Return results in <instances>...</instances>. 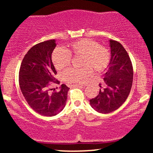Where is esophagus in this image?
Masks as SVG:
<instances>
[{
	"instance_id": "1",
	"label": "esophagus",
	"mask_w": 153,
	"mask_h": 153,
	"mask_svg": "<svg viewBox=\"0 0 153 153\" xmlns=\"http://www.w3.org/2000/svg\"><path fill=\"white\" fill-rule=\"evenodd\" d=\"M72 86L73 87H78V88H80V87H84V85H72Z\"/></svg>"
}]
</instances>
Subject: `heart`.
<instances>
[{"mask_svg":"<svg viewBox=\"0 0 153 153\" xmlns=\"http://www.w3.org/2000/svg\"><path fill=\"white\" fill-rule=\"evenodd\" d=\"M71 57H81L80 66L82 68H70L63 73L66 81L74 83L85 82L91 74V70L96 73L103 71L110 60L108 49L86 39L70 44L65 49H56L52 55L56 69L60 71L66 68L71 62Z\"/></svg>","mask_w":153,"mask_h":153,"instance_id":"heart-1","label":"heart"}]
</instances>
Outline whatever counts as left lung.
I'll return each instance as SVG.
<instances>
[{
  "instance_id": "1",
  "label": "left lung",
  "mask_w": 153,
  "mask_h": 153,
  "mask_svg": "<svg viewBox=\"0 0 153 153\" xmlns=\"http://www.w3.org/2000/svg\"><path fill=\"white\" fill-rule=\"evenodd\" d=\"M111 58L103 74L104 88L99 86V94L90 100L91 107L101 114L119 108L130 93L133 81V68L129 54L119 42L109 39Z\"/></svg>"
}]
</instances>
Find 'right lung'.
Instances as JSON below:
<instances>
[{"label":"right lung","instance_id":"1","mask_svg":"<svg viewBox=\"0 0 153 153\" xmlns=\"http://www.w3.org/2000/svg\"><path fill=\"white\" fill-rule=\"evenodd\" d=\"M57 46L55 39L34 45L23 59L19 71V85L26 102L39 114L53 117L62 111L66 104L69 88L60 85L57 92L50 87L59 84L52 61V53Z\"/></svg>","mask_w":153,"mask_h":153}]
</instances>
